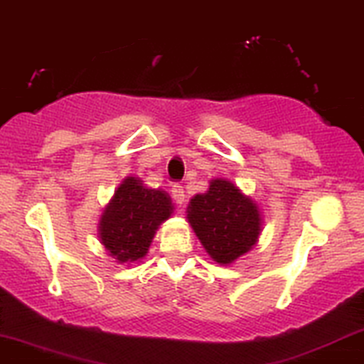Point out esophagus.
Here are the masks:
<instances>
[{"instance_id":"1","label":"esophagus","mask_w":364,"mask_h":364,"mask_svg":"<svg viewBox=\"0 0 364 364\" xmlns=\"http://www.w3.org/2000/svg\"><path fill=\"white\" fill-rule=\"evenodd\" d=\"M171 193H173V200L176 203L185 202V190H183L181 185H173V188H171Z\"/></svg>"}]
</instances>
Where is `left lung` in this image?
<instances>
[{
	"instance_id": "obj_1",
	"label": "left lung",
	"mask_w": 364,
	"mask_h": 364,
	"mask_svg": "<svg viewBox=\"0 0 364 364\" xmlns=\"http://www.w3.org/2000/svg\"><path fill=\"white\" fill-rule=\"evenodd\" d=\"M188 223L219 264L249 252L261 231L257 205L226 179H213L207 193L191 198Z\"/></svg>"
}]
</instances>
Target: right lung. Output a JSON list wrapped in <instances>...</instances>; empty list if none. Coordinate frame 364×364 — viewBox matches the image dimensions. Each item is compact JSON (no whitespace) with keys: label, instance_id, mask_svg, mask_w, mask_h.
<instances>
[{"label":"right lung","instance_id":"add662e5","mask_svg":"<svg viewBox=\"0 0 364 364\" xmlns=\"http://www.w3.org/2000/svg\"><path fill=\"white\" fill-rule=\"evenodd\" d=\"M173 213L171 197L162 190L126 178L100 221V238L119 262L138 261L149 250L155 230Z\"/></svg>","mask_w":364,"mask_h":364}]
</instances>
